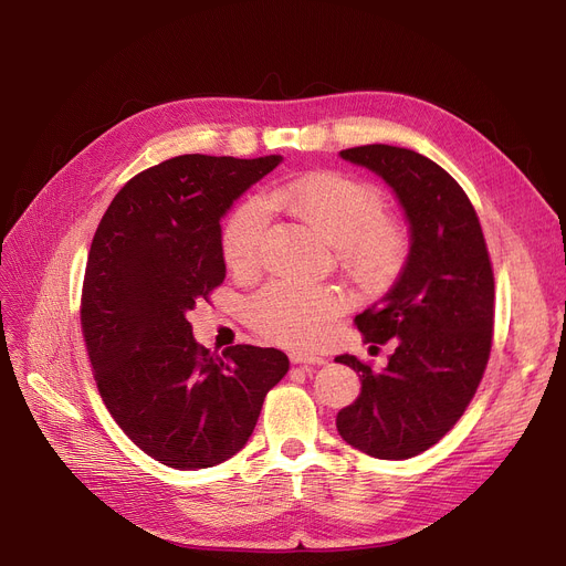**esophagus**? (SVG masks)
<instances>
[{
	"label": "esophagus",
	"mask_w": 566,
	"mask_h": 566,
	"mask_svg": "<svg viewBox=\"0 0 566 566\" xmlns=\"http://www.w3.org/2000/svg\"><path fill=\"white\" fill-rule=\"evenodd\" d=\"M289 358H291L293 365H305V367L307 365H325L321 355H310V353H303V350H293Z\"/></svg>",
	"instance_id": "esophagus-1"
}]
</instances>
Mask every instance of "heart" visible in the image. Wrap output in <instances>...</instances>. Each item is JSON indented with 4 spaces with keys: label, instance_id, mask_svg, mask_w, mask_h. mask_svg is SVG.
Returning a JSON list of instances; mask_svg holds the SVG:
<instances>
[{
    "label": "heart",
    "instance_id": "heart-1",
    "mask_svg": "<svg viewBox=\"0 0 566 566\" xmlns=\"http://www.w3.org/2000/svg\"><path fill=\"white\" fill-rule=\"evenodd\" d=\"M265 203L284 208L305 222L325 243L337 248L339 261L355 277L376 284L397 273L406 254L403 229L385 218V201L371 186L335 171H316L273 188ZM268 208L252 199L238 206L222 229V254L238 273L259 263ZM346 307L344 295L328 286L275 282L248 301L252 331L282 346H312L325 325Z\"/></svg>",
    "mask_w": 566,
    "mask_h": 566
}]
</instances>
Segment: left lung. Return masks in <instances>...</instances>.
Segmentation results:
<instances>
[{"instance_id": "1", "label": "left lung", "mask_w": 566, "mask_h": 566, "mask_svg": "<svg viewBox=\"0 0 566 566\" xmlns=\"http://www.w3.org/2000/svg\"><path fill=\"white\" fill-rule=\"evenodd\" d=\"M339 156L392 188L410 248L392 289L355 316L365 342L395 344L388 367L335 358L363 382L337 412V431L355 450L401 461L436 444L478 392L493 337L491 259L468 195L433 160L388 144Z\"/></svg>"}]
</instances>
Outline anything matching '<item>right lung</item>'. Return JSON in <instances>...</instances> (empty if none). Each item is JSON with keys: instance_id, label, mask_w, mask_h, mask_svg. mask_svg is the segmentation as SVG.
Returning a JSON list of instances; mask_svg holds the SVG:
<instances>
[{"instance_id": "add662e5", "label": "right lung", "mask_w": 566, "mask_h": 566, "mask_svg": "<svg viewBox=\"0 0 566 566\" xmlns=\"http://www.w3.org/2000/svg\"><path fill=\"white\" fill-rule=\"evenodd\" d=\"M280 163L165 160L116 192L88 250L80 316L98 392L137 448L169 468H211L241 452L289 371L277 348L235 344L220 358L188 321L227 273L220 220Z\"/></svg>"}]
</instances>
